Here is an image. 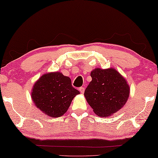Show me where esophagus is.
<instances>
[{
  "instance_id": "obj_1",
  "label": "esophagus",
  "mask_w": 158,
  "mask_h": 158,
  "mask_svg": "<svg viewBox=\"0 0 158 158\" xmlns=\"http://www.w3.org/2000/svg\"><path fill=\"white\" fill-rule=\"evenodd\" d=\"M79 91L81 92L82 94H83V93L85 92V87H81L79 88Z\"/></svg>"
}]
</instances>
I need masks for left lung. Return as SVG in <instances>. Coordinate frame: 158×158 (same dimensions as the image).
Instances as JSON below:
<instances>
[{"label":"left lung","instance_id":"8db88e82","mask_svg":"<svg viewBox=\"0 0 158 158\" xmlns=\"http://www.w3.org/2000/svg\"><path fill=\"white\" fill-rule=\"evenodd\" d=\"M91 77L84 94L97 115L108 117L123 107L130 95V87L116 70L95 69Z\"/></svg>","mask_w":158,"mask_h":158}]
</instances>
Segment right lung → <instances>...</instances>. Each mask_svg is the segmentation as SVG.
I'll use <instances>...</instances> for the list:
<instances>
[{
  "instance_id": "1",
  "label": "right lung",
  "mask_w": 158,
  "mask_h": 158,
  "mask_svg": "<svg viewBox=\"0 0 158 158\" xmlns=\"http://www.w3.org/2000/svg\"><path fill=\"white\" fill-rule=\"evenodd\" d=\"M80 92L72 86L70 77L59 72L44 74L34 85L31 98L35 105L52 118L65 113Z\"/></svg>"
}]
</instances>
